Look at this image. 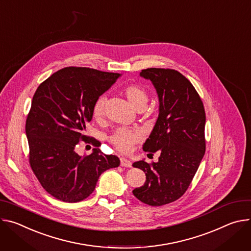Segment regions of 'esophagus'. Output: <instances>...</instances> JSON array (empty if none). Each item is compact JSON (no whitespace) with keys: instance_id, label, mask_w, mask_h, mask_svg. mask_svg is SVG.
Wrapping results in <instances>:
<instances>
[{"instance_id":"esophagus-1","label":"esophagus","mask_w":251,"mask_h":251,"mask_svg":"<svg viewBox=\"0 0 251 251\" xmlns=\"http://www.w3.org/2000/svg\"><path fill=\"white\" fill-rule=\"evenodd\" d=\"M121 165L122 166H126V168H130L131 166V162L128 160V159H126V158H121Z\"/></svg>"}]
</instances>
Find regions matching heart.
I'll return each mask as SVG.
<instances>
[{
	"instance_id": "b5f03b06",
	"label": "heart",
	"mask_w": 251,
	"mask_h": 251,
	"mask_svg": "<svg viewBox=\"0 0 251 251\" xmlns=\"http://www.w3.org/2000/svg\"><path fill=\"white\" fill-rule=\"evenodd\" d=\"M124 94L126 97L129 103L135 108H146L149 101L148 92L138 85H128L124 89ZM104 103L105 97L100 96L92 106V117L96 121H100L104 116ZM141 134L129 128L120 127L117 128L108 136V142L117 151L126 153L128 152L131 148L140 142Z\"/></svg>"
}]
</instances>
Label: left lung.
<instances>
[{"instance_id":"1","label":"left lung","mask_w":251,"mask_h":251,"mask_svg":"<svg viewBox=\"0 0 251 251\" xmlns=\"http://www.w3.org/2000/svg\"><path fill=\"white\" fill-rule=\"evenodd\" d=\"M141 75L151 79L159 99V115L143 150L159 151L157 162L136 161L146 174L133 196L151 206L176 201L187 190L205 152V111L192 83L173 69L150 68Z\"/></svg>"}]
</instances>
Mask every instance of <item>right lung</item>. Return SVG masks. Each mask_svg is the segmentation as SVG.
I'll return each mask as SVG.
<instances>
[{"label": "right lung", "instance_id": "right-lung-1", "mask_svg": "<svg viewBox=\"0 0 251 251\" xmlns=\"http://www.w3.org/2000/svg\"><path fill=\"white\" fill-rule=\"evenodd\" d=\"M120 74L67 67L38 87L25 121L31 169L45 190L65 202L86 200L100 176L118 168L120 159L100 151V143L85 134L95 100L116 82ZM92 143L93 154L75 152L79 141Z\"/></svg>", "mask_w": 251, "mask_h": 251}]
</instances>
